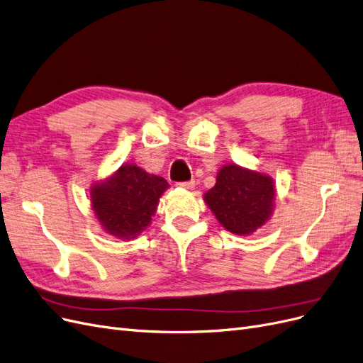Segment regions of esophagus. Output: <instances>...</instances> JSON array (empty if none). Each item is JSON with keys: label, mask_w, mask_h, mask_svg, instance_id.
<instances>
[{"label": "esophagus", "mask_w": 363, "mask_h": 363, "mask_svg": "<svg viewBox=\"0 0 363 363\" xmlns=\"http://www.w3.org/2000/svg\"><path fill=\"white\" fill-rule=\"evenodd\" d=\"M177 185H178V186H181V189H185V190H193V189H194V181H185V182H178Z\"/></svg>", "instance_id": "obj_1"}]
</instances>
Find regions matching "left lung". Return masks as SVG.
<instances>
[{
  "label": "left lung",
  "instance_id": "1",
  "mask_svg": "<svg viewBox=\"0 0 363 363\" xmlns=\"http://www.w3.org/2000/svg\"><path fill=\"white\" fill-rule=\"evenodd\" d=\"M276 190L268 174L228 164L203 196L220 225L235 235H250L265 225L274 208Z\"/></svg>",
  "mask_w": 363,
  "mask_h": 363
}]
</instances>
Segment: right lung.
<instances>
[{
	"instance_id": "obj_1",
	"label": "right lung",
	"mask_w": 363,
	"mask_h": 363,
	"mask_svg": "<svg viewBox=\"0 0 363 363\" xmlns=\"http://www.w3.org/2000/svg\"><path fill=\"white\" fill-rule=\"evenodd\" d=\"M167 189L164 178L123 164L107 181L93 184L91 208L105 232L131 240L150 225L160 197Z\"/></svg>"
}]
</instances>
